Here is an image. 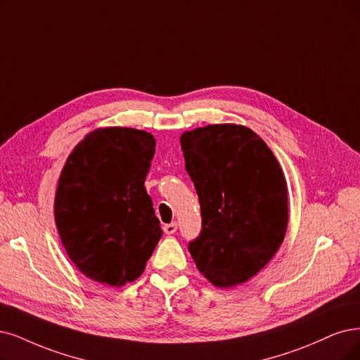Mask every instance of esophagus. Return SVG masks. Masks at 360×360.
<instances>
[{
	"mask_svg": "<svg viewBox=\"0 0 360 360\" xmlns=\"http://www.w3.org/2000/svg\"><path fill=\"white\" fill-rule=\"evenodd\" d=\"M178 230V224L176 222H170V224H166L163 227V231L166 234H175Z\"/></svg>",
	"mask_w": 360,
	"mask_h": 360,
	"instance_id": "obj_1",
	"label": "esophagus"
}]
</instances>
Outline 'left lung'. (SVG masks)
<instances>
[{
  "instance_id": "1",
  "label": "left lung",
  "mask_w": 360,
  "mask_h": 360,
  "mask_svg": "<svg viewBox=\"0 0 360 360\" xmlns=\"http://www.w3.org/2000/svg\"><path fill=\"white\" fill-rule=\"evenodd\" d=\"M185 169L202 210V230L188 250L218 288L245 283L281 248L288 227V190L274 154L257 133L210 124L181 136Z\"/></svg>"
}]
</instances>
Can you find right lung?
<instances>
[{"mask_svg":"<svg viewBox=\"0 0 360 360\" xmlns=\"http://www.w3.org/2000/svg\"><path fill=\"white\" fill-rule=\"evenodd\" d=\"M154 148L143 130L106 127L89 133L66 160L55 221L66 254L91 281L133 282L163 234L143 187Z\"/></svg>","mask_w":360,"mask_h":360,"instance_id":"add662e5","label":"right lung"}]
</instances>
